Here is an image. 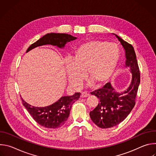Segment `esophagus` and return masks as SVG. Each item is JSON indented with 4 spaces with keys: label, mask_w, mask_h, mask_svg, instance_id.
Wrapping results in <instances>:
<instances>
[{
    "label": "esophagus",
    "mask_w": 156,
    "mask_h": 156,
    "mask_svg": "<svg viewBox=\"0 0 156 156\" xmlns=\"http://www.w3.org/2000/svg\"><path fill=\"white\" fill-rule=\"evenodd\" d=\"M89 96H90V94L84 92V93H81V95H80V98H87V97H88Z\"/></svg>",
    "instance_id": "obj_1"
}]
</instances>
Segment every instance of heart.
Masks as SVG:
<instances>
[{
    "mask_svg": "<svg viewBox=\"0 0 156 156\" xmlns=\"http://www.w3.org/2000/svg\"><path fill=\"white\" fill-rule=\"evenodd\" d=\"M119 59L117 44L98 39L84 42L75 49L72 60L65 62L69 81L74 87H80L86 72L90 85L101 86L113 75Z\"/></svg>",
    "mask_w": 156,
    "mask_h": 156,
    "instance_id": "b5f03b06",
    "label": "heart"
}]
</instances>
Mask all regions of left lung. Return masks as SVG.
Returning <instances> with one entry per match:
<instances>
[{
    "mask_svg": "<svg viewBox=\"0 0 156 156\" xmlns=\"http://www.w3.org/2000/svg\"><path fill=\"white\" fill-rule=\"evenodd\" d=\"M125 51V66L132 73L131 83L122 93L115 91L110 83L91 93L99 100L98 105L90 112L92 121L99 128H112L123 122L135 105L140 83V72L134 48L130 44L115 35Z\"/></svg>",
    "mask_w": 156,
    "mask_h": 156,
    "instance_id": "left-lung-1",
    "label": "left lung"
}]
</instances>
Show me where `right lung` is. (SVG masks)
<instances>
[{
    "label": "right lung",
    "instance_id": "1",
    "mask_svg": "<svg viewBox=\"0 0 156 156\" xmlns=\"http://www.w3.org/2000/svg\"><path fill=\"white\" fill-rule=\"evenodd\" d=\"M70 34L65 33H49L44 35L28 48L27 52L42 45L51 44L62 48L66 43L76 39ZM80 93H76L72 96H63L56 102L49 106L38 107L30 105L21 98L22 104L32 116L33 119L40 125L48 128H58L67 120L72 104L76 101Z\"/></svg>",
    "mask_w": 156,
    "mask_h": 156
}]
</instances>
